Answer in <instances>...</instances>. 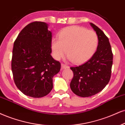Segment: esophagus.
<instances>
[{
	"instance_id": "esophagus-1",
	"label": "esophagus",
	"mask_w": 125,
	"mask_h": 125,
	"mask_svg": "<svg viewBox=\"0 0 125 125\" xmlns=\"http://www.w3.org/2000/svg\"><path fill=\"white\" fill-rule=\"evenodd\" d=\"M61 68L62 69H65V68H68L69 67L66 64H61Z\"/></svg>"
}]
</instances>
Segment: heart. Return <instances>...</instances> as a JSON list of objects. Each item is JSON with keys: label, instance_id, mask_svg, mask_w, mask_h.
Instances as JSON below:
<instances>
[{"label": "heart", "instance_id": "b5f03b06", "mask_svg": "<svg viewBox=\"0 0 125 125\" xmlns=\"http://www.w3.org/2000/svg\"><path fill=\"white\" fill-rule=\"evenodd\" d=\"M97 35L93 31L72 26L61 31L58 39L51 41L52 54L59 60L65 54L75 64L85 62L93 54L98 45Z\"/></svg>", "mask_w": 125, "mask_h": 125}]
</instances>
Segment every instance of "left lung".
Masks as SVG:
<instances>
[{"label":"left lung","instance_id":"8db88e82","mask_svg":"<svg viewBox=\"0 0 125 125\" xmlns=\"http://www.w3.org/2000/svg\"><path fill=\"white\" fill-rule=\"evenodd\" d=\"M90 24L98 36L96 52L85 63L70 68L73 72L71 89L75 94L82 97L95 95L105 87L110 80L113 62L108 38L98 27L93 23Z\"/></svg>","mask_w":125,"mask_h":125}]
</instances>
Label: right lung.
I'll use <instances>...</instances> for the list:
<instances>
[{"mask_svg":"<svg viewBox=\"0 0 125 125\" xmlns=\"http://www.w3.org/2000/svg\"><path fill=\"white\" fill-rule=\"evenodd\" d=\"M46 22L35 21L20 32L14 43L11 70L17 88L28 96L40 98L53 89V78L61 64L51 55L52 32Z\"/></svg>","mask_w":125,"mask_h":125,"instance_id":"add662e5","label":"right lung"}]
</instances>
